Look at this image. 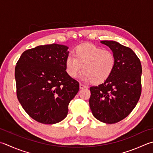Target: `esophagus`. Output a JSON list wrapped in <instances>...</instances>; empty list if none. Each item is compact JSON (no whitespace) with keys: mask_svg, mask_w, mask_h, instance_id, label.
Returning <instances> with one entry per match:
<instances>
[{"mask_svg":"<svg viewBox=\"0 0 153 153\" xmlns=\"http://www.w3.org/2000/svg\"><path fill=\"white\" fill-rule=\"evenodd\" d=\"M85 88H86V87L84 85L82 84V83H79V89H84Z\"/></svg>","mask_w":153,"mask_h":153,"instance_id":"34e87169","label":"esophagus"}]
</instances>
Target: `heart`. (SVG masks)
Masks as SVG:
<instances>
[{
  "mask_svg": "<svg viewBox=\"0 0 153 153\" xmlns=\"http://www.w3.org/2000/svg\"><path fill=\"white\" fill-rule=\"evenodd\" d=\"M115 64V56L111 51L88 44L77 46L73 55L67 56L65 68L71 78L77 77L83 69L82 80L100 84L111 76Z\"/></svg>",
  "mask_w": 153,
  "mask_h": 153,
  "instance_id": "b5f03b06",
  "label": "heart"
}]
</instances>
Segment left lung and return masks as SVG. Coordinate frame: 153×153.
I'll use <instances>...</instances> for the list:
<instances>
[{
  "instance_id": "left-lung-1",
  "label": "left lung",
  "mask_w": 153,
  "mask_h": 153,
  "mask_svg": "<svg viewBox=\"0 0 153 153\" xmlns=\"http://www.w3.org/2000/svg\"><path fill=\"white\" fill-rule=\"evenodd\" d=\"M114 53V70L105 82L90 88L89 107L93 115L104 123L113 124L130 114L141 94V64L131 48L116 41L100 42Z\"/></svg>"
}]
</instances>
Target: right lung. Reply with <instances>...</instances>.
<instances>
[{
  "label": "right lung",
  "instance_id": "1",
  "mask_svg": "<svg viewBox=\"0 0 153 153\" xmlns=\"http://www.w3.org/2000/svg\"><path fill=\"white\" fill-rule=\"evenodd\" d=\"M64 45L38 46L22 53L15 68L16 94L30 117L44 124H55L68 115V105L79 89L67 74Z\"/></svg>",
  "mask_w": 153,
  "mask_h": 153
}]
</instances>
